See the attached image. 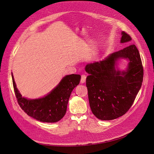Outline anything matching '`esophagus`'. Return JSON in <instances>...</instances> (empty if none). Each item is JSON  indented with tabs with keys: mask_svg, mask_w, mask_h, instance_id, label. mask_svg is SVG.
I'll list each match as a JSON object with an SVG mask.
<instances>
[{
	"mask_svg": "<svg viewBox=\"0 0 154 154\" xmlns=\"http://www.w3.org/2000/svg\"><path fill=\"white\" fill-rule=\"evenodd\" d=\"M86 78H87V76L85 75H82L81 76V80H80V82L82 84H84L85 82L86 81Z\"/></svg>",
	"mask_w": 154,
	"mask_h": 154,
	"instance_id": "obj_1",
	"label": "esophagus"
}]
</instances>
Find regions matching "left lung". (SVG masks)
<instances>
[{"label": "left lung", "instance_id": "left-lung-1", "mask_svg": "<svg viewBox=\"0 0 154 154\" xmlns=\"http://www.w3.org/2000/svg\"><path fill=\"white\" fill-rule=\"evenodd\" d=\"M121 35V43H129L132 39L125 32ZM120 59L128 61L125 71L117 67ZM85 69L89 74L86 86L93 114L105 121L125 115L134 103L143 81L144 70L136 45H131L103 60L88 64Z\"/></svg>", "mask_w": 154, "mask_h": 154}]
</instances>
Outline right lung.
Wrapping results in <instances>:
<instances>
[{
	"label": "right lung",
	"instance_id": "right-lung-1",
	"mask_svg": "<svg viewBox=\"0 0 154 154\" xmlns=\"http://www.w3.org/2000/svg\"><path fill=\"white\" fill-rule=\"evenodd\" d=\"M12 77L20 107L28 116L43 122H56L64 116L71 92L79 84L81 78L78 74L66 75L47 95L37 99H28L20 94L12 74Z\"/></svg>",
	"mask_w": 154,
	"mask_h": 154
}]
</instances>
